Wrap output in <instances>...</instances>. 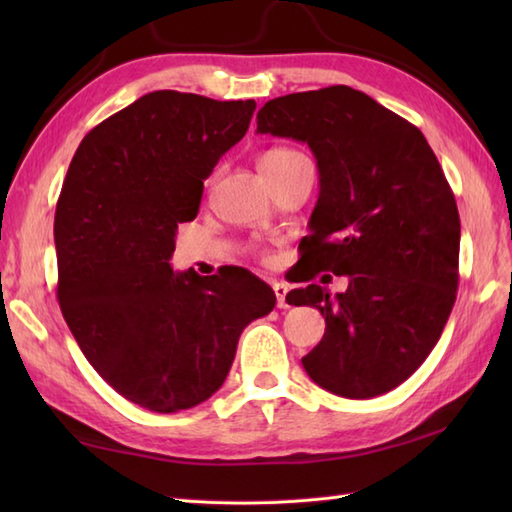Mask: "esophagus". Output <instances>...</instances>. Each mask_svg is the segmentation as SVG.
Returning <instances> with one entry per match:
<instances>
[{"label": "esophagus", "mask_w": 512, "mask_h": 512, "mask_svg": "<svg viewBox=\"0 0 512 512\" xmlns=\"http://www.w3.org/2000/svg\"><path fill=\"white\" fill-rule=\"evenodd\" d=\"M273 290H275V297H277V308H288V286L284 284V281H275L273 284Z\"/></svg>", "instance_id": "34e87169"}]
</instances>
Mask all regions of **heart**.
I'll list each match as a JSON object with an SVG mask.
<instances>
[{
	"label": "heart",
	"mask_w": 512,
	"mask_h": 512,
	"mask_svg": "<svg viewBox=\"0 0 512 512\" xmlns=\"http://www.w3.org/2000/svg\"><path fill=\"white\" fill-rule=\"evenodd\" d=\"M295 156H301L295 149H273V151H268V154H264L262 162L264 160H284V158H295Z\"/></svg>",
	"instance_id": "heart-1"
}]
</instances>
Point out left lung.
Listing matches in <instances>:
<instances>
[{
    "label": "left lung",
    "mask_w": 512,
    "mask_h": 512,
    "mask_svg": "<svg viewBox=\"0 0 512 512\" xmlns=\"http://www.w3.org/2000/svg\"><path fill=\"white\" fill-rule=\"evenodd\" d=\"M257 132L308 143L317 158L299 281L321 270L350 279L334 297L317 284L290 292L325 317L303 369L336 396L387 394L436 347L458 292L460 215L440 162L416 125L347 85L268 101Z\"/></svg>",
    "instance_id": "obj_1"
}]
</instances>
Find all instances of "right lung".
Listing matches in <instances>:
<instances>
[{
	"mask_svg": "<svg viewBox=\"0 0 512 512\" xmlns=\"http://www.w3.org/2000/svg\"><path fill=\"white\" fill-rule=\"evenodd\" d=\"M255 101L158 90L81 140L54 213L57 299L107 385L158 413L211 398L239 334L275 308L244 268L173 273L178 224L200 209L204 180L244 138Z\"/></svg>",
	"mask_w": 512,
	"mask_h": 512,
	"instance_id": "obj_1",
	"label": "right lung"
}]
</instances>
